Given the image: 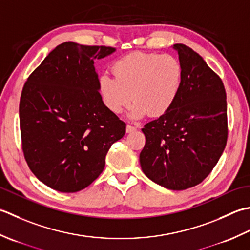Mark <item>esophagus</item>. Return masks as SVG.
Returning a JSON list of instances; mask_svg holds the SVG:
<instances>
[{
  "label": "esophagus",
  "instance_id": "esophagus-1",
  "mask_svg": "<svg viewBox=\"0 0 250 250\" xmlns=\"http://www.w3.org/2000/svg\"><path fill=\"white\" fill-rule=\"evenodd\" d=\"M136 130V127L135 126H132V125H127L126 126V132H132V131H135Z\"/></svg>",
  "mask_w": 250,
  "mask_h": 250
}]
</instances>
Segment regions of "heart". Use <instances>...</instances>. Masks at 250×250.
Masks as SVG:
<instances>
[{
    "label": "heart",
    "instance_id": "1",
    "mask_svg": "<svg viewBox=\"0 0 250 250\" xmlns=\"http://www.w3.org/2000/svg\"><path fill=\"white\" fill-rule=\"evenodd\" d=\"M114 78L104 74L98 88L106 109L119 114L132 104V119L164 114L174 104L182 84V67L171 55L136 52L116 60L111 67Z\"/></svg>",
    "mask_w": 250,
    "mask_h": 250
}]
</instances>
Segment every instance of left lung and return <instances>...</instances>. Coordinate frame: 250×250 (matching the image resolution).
<instances>
[{
  "instance_id": "8db88e82",
  "label": "left lung",
  "mask_w": 250,
  "mask_h": 250,
  "mask_svg": "<svg viewBox=\"0 0 250 250\" xmlns=\"http://www.w3.org/2000/svg\"><path fill=\"white\" fill-rule=\"evenodd\" d=\"M182 84L174 104L145 125L139 161L145 175L169 190H186L210 174L228 139L227 95L221 79L189 46L175 44Z\"/></svg>"
}]
</instances>
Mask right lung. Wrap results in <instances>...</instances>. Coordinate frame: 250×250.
<instances>
[{"label": "right lung", "instance_id": "add662e5", "mask_svg": "<svg viewBox=\"0 0 250 250\" xmlns=\"http://www.w3.org/2000/svg\"><path fill=\"white\" fill-rule=\"evenodd\" d=\"M113 47L64 42L25 82L19 104L22 150L35 177L52 189L74 193L104 171L105 155L126 124L106 109L95 60Z\"/></svg>", "mask_w": 250, "mask_h": 250}]
</instances>
